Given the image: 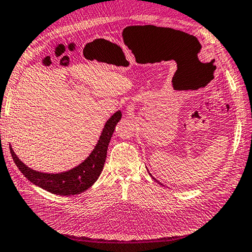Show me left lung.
Masks as SVG:
<instances>
[{"label":"left lung","mask_w":252,"mask_h":252,"mask_svg":"<svg viewBox=\"0 0 252 252\" xmlns=\"http://www.w3.org/2000/svg\"><path fill=\"white\" fill-rule=\"evenodd\" d=\"M150 175H151V174H150ZM151 176H152V175H151ZM152 178H153V179H154V180H155V181H157V182H158V180H156V179H155V178H154V177H152ZM158 184H159V182H158Z\"/></svg>","instance_id":"obj_1"}]
</instances>
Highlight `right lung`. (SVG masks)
Returning a JSON list of instances; mask_svg holds the SVG:
<instances>
[{"mask_svg": "<svg viewBox=\"0 0 252 252\" xmlns=\"http://www.w3.org/2000/svg\"><path fill=\"white\" fill-rule=\"evenodd\" d=\"M121 111H117L106 122L95 149L82 164L76 166L75 168L60 172V174H46V172L29 168L18 158L12 146H9V151L18 169L33 185L59 195L80 194L91 188L100 176L106 161L108 145H109L116 125L121 119Z\"/></svg>", "mask_w": 252, "mask_h": 252, "instance_id": "right-lung-1", "label": "right lung"}]
</instances>
